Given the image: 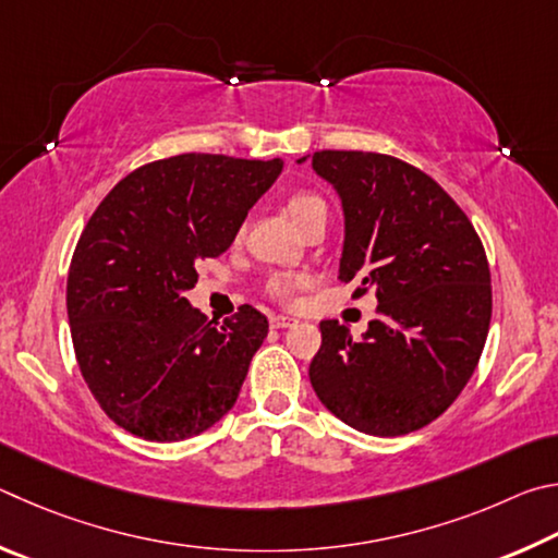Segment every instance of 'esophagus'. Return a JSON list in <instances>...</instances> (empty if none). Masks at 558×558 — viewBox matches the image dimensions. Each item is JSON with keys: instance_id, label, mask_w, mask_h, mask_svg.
Listing matches in <instances>:
<instances>
[{"instance_id": "obj_1", "label": "esophagus", "mask_w": 558, "mask_h": 558, "mask_svg": "<svg viewBox=\"0 0 558 558\" xmlns=\"http://www.w3.org/2000/svg\"><path fill=\"white\" fill-rule=\"evenodd\" d=\"M296 324V318H289V316H271L269 318V326L271 328H289V326H294Z\"/></svg>"}]
</instances>
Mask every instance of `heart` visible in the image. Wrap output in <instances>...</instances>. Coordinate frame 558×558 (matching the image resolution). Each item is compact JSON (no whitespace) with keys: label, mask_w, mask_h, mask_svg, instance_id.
<instances>
[{"label":"heart","mask_w":558,"mask_h":558,"mask_svg":"<svg viewBox=\"0 0 558 558\" xmlns=\"http://www.w3.org/2000/svg\"><path fill=\"white\" fill-rule=\"evenodd\" d=\"M289 213L294 215V220L299 225L308 222L311 218H316L320 213H328V205L326 201L320 198L318 193L308 191V189H301L294 191L289 198ZM304 274H296V271H274L264 281V291H267V296H271L274 301H281V304H289L291 299H294L296 291L304 287Z\"/></svg>","instance_id":"heart-1"}]
</instances>
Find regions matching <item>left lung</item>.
Here are the masks:
<instances>
[{
    "label": "left lung",
    "instance_id": "obj_1",
    "mask_svg": "<svg viewBox=\"0 0 558 558\" xmlns=\"http://www.w3.org/2000/svg\"><path fill=\"white\" fill-rule=\"evenodd\" d=\"M314 169L345 210L338 279L379 304L363 340L320 320L311 385L357 432L412 434L456 402L483 355L493 316L485 247L461 205L397 156L324 149Z\"/></svg>",
    "mask_w": 558,
    "mask_h": 558
}]
</instances>
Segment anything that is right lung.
<instances>
[{
    "label": "right lung",
    "mask_w": 558,
    "mask_h": 558,
    "mask_svg": "<svg viewBox=\"0 0 558 558\" xmlns=\"http://www.w3.org/2000/svg\"><path fill=\"white\" fill-rule=\"evenodd\" d=\"M281 159L179 154L134 169L87 220L68 269L77 367L117 426L183 441L230 412L269 324L242 304L218 326L183 291L220 257Z\"/></svg>",
    "instance_id": "obj_1"
}]
</instances>
